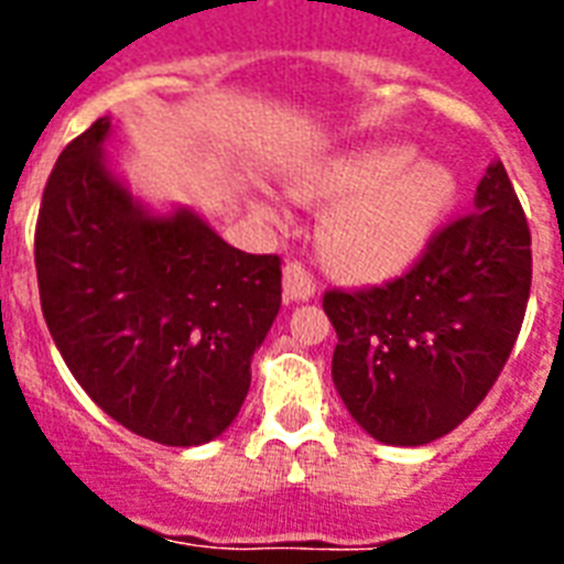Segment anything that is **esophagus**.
Masks as SVG:
<instances>
[{
  "label": "esophagus",
  "mask_w": 564,
  "mask_h": 564,
  "mask_svg": "<svg viewBox=\"0 0 564 564\" xmlns=\"http://www.w3.org/2000/svg\"><path fill=\"white\" fill-rule=\"evenodd\" d=\"M316 295V278L307 265L299 260H290L283 265V299L286 301H307Z\"/></svg>",
  "instance_id": "esophagus-1"
}]
</instances>
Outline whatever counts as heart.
Here are the masks:
<instances>
[{
	"label": "heart",
	"mask_w": 564,
	"mask_h": 564,
	"mask_svg": "<svg viewBox=\"0 0 564 564\" xmlns=\"http://www.w3.org/2000/svg\"><path fill=\"white\" fill-rule=\"evenodd\" d=\"M292 189L307 202H339L318 234L330 269L386 278L410 265L442 228L456 178L438 163H412L410 149L386 145L310 166Z\"/></svg>",
	"instance_id": "1"
}]
</instances>
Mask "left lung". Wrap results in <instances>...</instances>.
Listing matches in <instances>:
<instances>
[{
  "label": "left lung",
  "mask_w": 564,
  "mask_h": 564,
  "mask_svg": "<svg viewBox=\"0 0 564 564\" xmlns=\"http://www.w3.org/2000/svg\"><path fill=\"white\" fill-rule=\"evenodd\" d=\"M533 281L530 225L503 163L474 207L433 234L380 286L327 290L339 345L334 383L357 424L386 445H427L489 394L521 334Z\"/></svg>",
  "instance_id": "8db88e82"
}]
</instances>
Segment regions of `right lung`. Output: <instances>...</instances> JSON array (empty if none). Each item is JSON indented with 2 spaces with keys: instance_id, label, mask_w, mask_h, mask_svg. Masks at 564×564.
I'll return each instance as SVG.
<instances>
[{
  "instance_id": "obj_1",
  "label": "right lung",
  "mask_w": 564,
  "mask_h": 564,
  "mask_svg": "<svg viewBox=\"0 0 564 564\" xmlns=\"http://www.w3.org/2000/svg\"><path fill=\"white\" fill-rule=\"evenodd\" d=\"M110 119L57 158L34 230L40 307L82 389L131 433L204 445L237 419L281 310V257L198 216L154 219L101 161Z\"/></svg>"
}]
</instances>
